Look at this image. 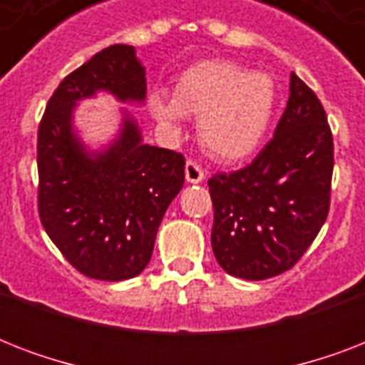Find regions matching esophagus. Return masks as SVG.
I'll return each mask as SVG.
<instances>
[{"label":"esophagus","mask_w":365,"mask_h":365,"mask_svg":"<svg viewBox=\"0 0 365 365\" xmlns=\"http://www.w3.org/2000/svg\"><path fill=\"white\" fill-rule=\"evenodd\" d=\"M185 180L189 183H200L205 180V170L195 160H187L185 163Z\"/></svg>","instance_id":"34e87169"}]
</instances>
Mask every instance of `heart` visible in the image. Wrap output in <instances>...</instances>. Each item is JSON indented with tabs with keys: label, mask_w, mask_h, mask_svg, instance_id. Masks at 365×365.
<instances>
[{
	"label": "heart",
	"mask_w": 365,
	"mask_h": 365,
	"mask_svg": "<svg viewBox=\"0 0 365 365\" xmlns=\"http://www.w3.org/2000/svg\"><path fill=\"white\" fill-rule=\"evenodd\" d=\"M277 83L229 60H205L178 76L174 94L153 91L151 115L178 128L183 115L199 117L202 148L223 160L242 159L257 148L274 115Z\"/></svg>",
	"instance_id": "b5f03b06"
}]
</instances>
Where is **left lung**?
<instances>
[{"label": "left lung", "mask_w": 365, "mask_h": 365, "mask_svg": "<svg viewBox=\"0 0 365 365\" xmlns=\"http://www.w3.org/2000/svg\"><path fill=\"white\" fill-rule=\"evenodd\" d=\"M334 136L320 100L289 76V100L274 136L250 165L208 180L212 250L223 271L265 280L288 271L329 212Z\"/></svg>", "instance_id": "8db88e82"}]
</instances>
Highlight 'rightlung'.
<instances>
[{"label":"right lung","instance_id":"right-lung-1","mask_svg":"<svg viewBox=\"0 0 365 365\" xmlns=\"http://www.w3.org/2000/svg\"><path fill=\"white\" fill-rule=\"evenodd\" d=\"M98 91L145 100V70L130 45H111L64 77L37 130V208L47 235L85 277L119 282L151 259L166 208L183 185L185 159L142 142L125 113L104 151H87L73 132V108Z\"/></svg>","mask_w":365,"mask_h":365}]
</instances>
